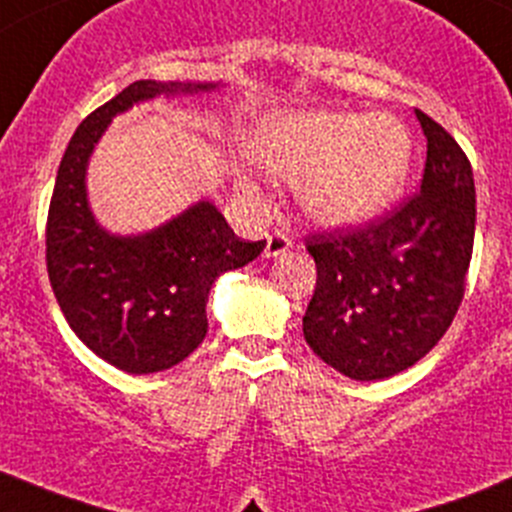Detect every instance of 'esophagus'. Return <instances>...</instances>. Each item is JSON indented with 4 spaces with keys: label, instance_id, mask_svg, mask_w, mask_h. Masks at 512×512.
Masks as SVG:
<instances>
[{
    "label": "esophagus",
    "instance_id": "34e87169",
    "mask_svg": "<svg viewBox=\"0 0 512 512\" xmlns=\"http://www.w3.org/2000/svg\"><path fill=\"white\" fill-rule=\"evenodd\" d=\"M289 246H291V238L286 236V233L276 231V233H271V236H266L264 256L266 259H276V256H281L284 251H289Z\"/></svg>",
    "mask_w": 512,
    "mask_h": 512
}]
</instances>
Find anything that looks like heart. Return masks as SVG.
<instances>
[{"label": "heart", "mask_w": 512, "mask_h": 512, "mask_svg": "<svg viewBox=\"0 0 512 512\" xmlns=\"http://www.w3.org/2000/svg\"><path fill=\"white\" fill-rule=\"evenodd\" d=\"M253 158L276 178H296L306 216L347 228L372 221L399 196L412 165V135L394 115H271L253 140Z\"/></svg>", "instance_id": "b5f03b06"}]
</instances>
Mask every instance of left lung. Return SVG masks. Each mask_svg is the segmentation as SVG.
<instances>
[{
  "label": "left lung",
  "instance_id": "obj_1",
  "mask_svg": "<svg viewBox=\"0 0 512 512\" xmlns=\"http://www.w3.org/2000/svg\"><path fill=\"white\" fill-rule=\"evenodd\" d=\"M415 115L427 138L420 193L369 226L306 241L316 289L304 339L321 362L357 382L420 362L465 294L475 238L470 160L442 125Z\"/></svg>",
  "mask_w": 512,
  "mask_h": 512
}]
</instances>
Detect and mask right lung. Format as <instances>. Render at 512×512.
<instances>
[{"mask_svg":"<svg viewBox=\"0 0 512 512\" xmlns=\"http://www.w3.org/2000/svg\"><path fill=\"white\" fill-rule=\"evenodd\" d=\"M221 82L138 80L97 107L72 135L47 216V274L82 344L128 374L175 367L206 339V304L221 274L266 241H243L213 201H198L145 233H110L87 201V165L115 115L165 95H201Z\"/></svg>","mask_w":512,"mask_h":512,"instance_id":"1","label":"right lung"}]
</instances>
